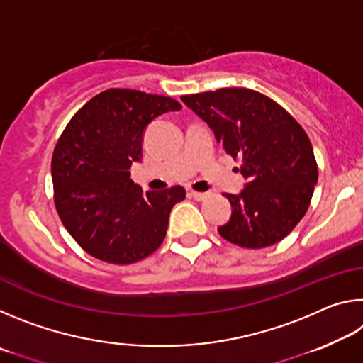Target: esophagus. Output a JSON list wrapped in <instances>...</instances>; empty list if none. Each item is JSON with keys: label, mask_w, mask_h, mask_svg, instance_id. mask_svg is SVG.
Listing matches in <instances>:
<instances>
[{"label": "esophagus", "mask_w": 363, "mask_h": 363, "mask_svg": "<svg viewBox=\"0 0 363 363\" xmlns=\"http://www.w3.org/2000/svg\"><path fill=\"white\" fill-rule=\"evenodd\" d=\"M189 196L190 199H194V200H196V201H203V200H206L208 196V194H205V192H195V190H190L189 192Z\"/></svg>", "instance_id": "34e87169"}]
</instances>
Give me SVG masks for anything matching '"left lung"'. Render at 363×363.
I'll return each instance as SVG.
<instances>
[{"mask_svg":"<svg viewBox=\"0 0 363 363\" xmlns=\"http://www.w3.org/2000/svg\"><path fill=\"white\" fill-rule=\"evenodd\" d=\"M218 143L240 160L247 186L224 194L232 205L220 237L242 248H266L290 233L311 205L318 168L303 126L277 102L248 88L181 96Z\"/></svg>","mask_w":363,"mask_h":363,"instance_id":"left-lung-1","label":"left lung"}]
</instances>
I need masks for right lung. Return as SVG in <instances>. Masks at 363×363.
<instances>
[{
	"mask_svg": "<svg viewBox=\"0 0 363 363\" xmlns=\"http://www.w3.org/2000/svg\"><path fill=\"white\" fill-rule=\"evenodd\" d=\"M181 108L171 97L113 88L86 102L60 134L51 162L54 203L65 229L96 259L133 264L163 243L186 190L143 192L130 169L143 157L145 126Z\"/></svg>",
	"mask_w": 363,
	"mask_h": 363,
	"instance_id": "1",
	"label": "right lung"
}]
</instances>
